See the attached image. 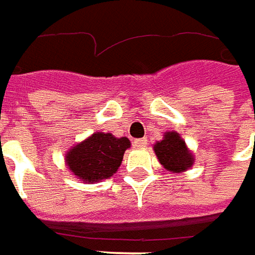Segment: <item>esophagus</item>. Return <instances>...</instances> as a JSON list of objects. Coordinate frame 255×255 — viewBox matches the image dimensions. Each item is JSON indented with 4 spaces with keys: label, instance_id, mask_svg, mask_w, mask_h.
<instances>
[{
    "label": "esophagus",
    "instance_id": "obj_1",
    "mask_svg": "<svg viewBox=\"0 0 255 255\" xmlns=\"http://www.w3.org/2000/svg\"><path fill=\"white\" fill-rule=\"evenodd\" d=\"M146 144H148V140H146V138H138V140H134V142H133V145H134L137 149L145 148Z\"/></svg>",
    "mask_w": 255,
    "mask_h": 255
}]
</instances>
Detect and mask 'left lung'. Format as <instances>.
Instances as JSON below:
<instances>
[{"instance_id":"obj_1","label":"left lung","mask_w":255,"mask_h":255,"mask_svg":"<svg viewBox=\"0 0 255 255\" xmlns=\"http://www.w3.org/2000/svg\"><path fill=\"white\" fill-rule=\"evenodd\" d=\"M153 150L161 166L172 174H182L190 170L196 160L185 140L176 131H166L163 140L155 142Z\"/></svg>"}]
</instances>
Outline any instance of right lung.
I'll return each instance as SVG.
<instances>
[{
  "mask_svg": "<svg viewBox=\"0 0 255 255\" xmlns=\"http://www.w3.org/2000/svg\"><path fill=\"white\" fill-rule=\"evenodd\" d=\"M128 148L129 138L96 131L65 153V164L77 179L95 183L114 175Z\"/></svg>",
  "mask_w": 255,
  "mask_h": 255,
  "instance_id": "right-lung-1",
  "label": "right lung"
}]
</instances>
